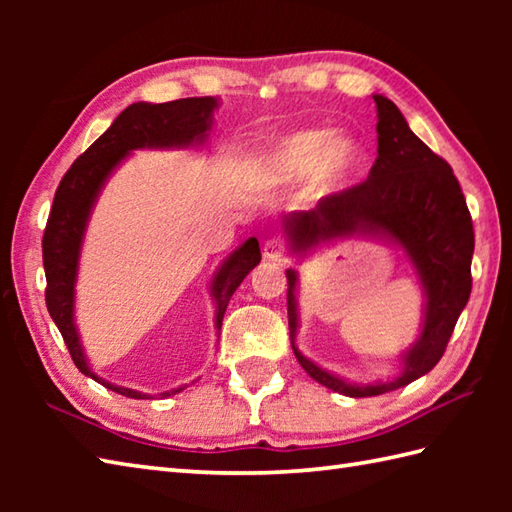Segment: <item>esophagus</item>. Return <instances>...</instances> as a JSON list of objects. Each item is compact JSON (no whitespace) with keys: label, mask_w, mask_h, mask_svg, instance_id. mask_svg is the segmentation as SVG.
Instances as JSON below:
<instances>
[{"label":"esophagus","mask_w":512,"mask_h":512,"mask_svg":"<svg viewBox=\"0 0 512 512\" xmlns=\"http://www.w3.org/2000/svg\"><path fill=\"white\" fill-rule=\"evenodd\" d=\"M288 253V246L281 237H270L264 244V257L270 262H277V259H284Z\"/></svg>","instance_id":"34e87169"}]
</instances>
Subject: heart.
Returning <instances> with one entry per match:
<instances>
[{
	"label": "heart",
	"mask_w": 512,
	"mask_h": 512,
	"mask_svg": "<svg viewBox=\"0 0 512 512\" xmlns=\"http://www.w3.org/2000/svg\"><path fill=\"white\" fill-rule=\"evenodd\" d=\"M365 162V149L350 134L303 129L281 138L255 160L253 176L264 187L290 184L312 173V187L332 193L347 187Z\"/></svg>",
	"instance_id": "1"
}]
</instances>
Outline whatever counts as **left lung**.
Wrapping results in <instances>:
<instances>
[{"label":"left lung","instance_id":"obj_1","mask_svg":"<svg viewBox=\"0 0 512 512\" xmlns=\"http://www.w3.org/2000/svg\"><path fill=\"white\" fill-rule=\"evenodd\" d=\"M378 107V158L365 182L325 195L312 211L286 217L295 253L352 233L385 235L407 250L427 292L420 339L405 354L402 374L387 383L350 385L314 365L295 347L297 273L288 270V325L292 350L310 378L350 398L380 396L431 372L438 365L471 295L473 220L449 162L411 132L398 107L374 94Z\"/></svg>","mask_w":512,"mask_h":512}]
</instances>
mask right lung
Listing matches in <instances>:
<instances>
[{
  "label": "right lung",
  "mask_w": 512,
  "mask_h": 512,
  "mask_svg": "<svg viewBox=\"0 0 512 512\" xmlns=\"http://www.w3.org/2000/svg\"><path fill=\"white\" fill-rule=\"evenodd\" d=\"M217 99L213 96H195V99H178L169 103H134L116 118L107 132L94 140L83 154L72 162V167L61 178L54 202L43 231V270H46V306L52 321L63 336L68 352L79 372L94 378L96 383L127 398H145L140 391L116 387L105 383L88 367L83 347L74 325V281L79 268V250L83 242L85 224L92 211V204L99 195L105 178L129 151L140 147H189L204 143L206 132L211 129L213 110ZM262 253L259 242L250 237L244 246L226 259L220 273L213 279V297L217 301L215 325L222 328V319L233 292L244 277L253 270ZM184 387L165 391L160 396L178 394Z\"/></svg>",
  "instance_id": "obj_1"
}]
</instances>
